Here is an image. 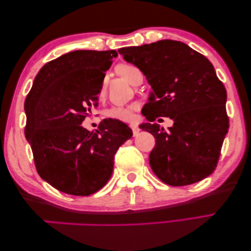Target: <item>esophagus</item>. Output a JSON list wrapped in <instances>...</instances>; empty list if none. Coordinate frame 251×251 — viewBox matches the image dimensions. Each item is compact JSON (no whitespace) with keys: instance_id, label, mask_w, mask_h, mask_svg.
<instances>
[{"instance_id":"esophagus-1","label":"esophagus","mask_w":251,"mask_h":251,"mask_svg":"<svg viewBox=\"0 0 251 251\" xmlns=\"http://www.w3.org/2000/svg\"><path fill=\"white\" fill-rule=\"evenodd\" d=\"M130 128L132 129V132H133V135H134V137L139 133V131H140V129L138 128V126H135V125H130Z\"/></svg>"}]
</instances>
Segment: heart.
<instances>
[{
	"mask_svg": "<svg viewBox=\"0 0 251 251\" xmlns=\"http://www.w3.org/2000/svg\"><path fill=\"white\" fill-rule=\"evenodd\" d=\"M116 70L119 75H120L122 77H125V79L128 82H130L131 84L133 83L135 77H137L139 75H141L140 70L132 64H119ZM102 93H103V91L100 93L101 96ZM105 116L118 121H130L133 117V106L114 105L112 108L106 110Z\"/></svg>",
	"mask_w": 251,
	"mask_h": 251,
	"instance_id": "heart-1",
	"label": "heart"
}]
</instances>
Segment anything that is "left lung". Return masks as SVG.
<instances>
[{"label":"left lung","mask_w":251,"mask_h":251,"mask_svg":"<svg viewBox=\"0 0 251 251\" xmlns=\"http://www.w3.org/2000/svg\"><path fill=\"white\" fill-rule=\"evenodd\" d=\"M118 52L142 71L152 89L142 108L149 122L140 129L155 138L149 155L154 175L175 187L210 176L229 128L227 92L210 61L174 40L121 48ZM158 116H169L174 126L164 131L151 124Z\"/></svg>","instance_id":"obj_1"}]
</instances>
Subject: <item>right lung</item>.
Wrapping results in <instances>:
<instances>
[{"mask_svg":"<svg viewBox=\"0 0 251 251\" xmlns=\"http://www.w3.org/2000/svg\"><path fill=\"white\" fill-rule=\"evenodd\" d=\"M118 53L77 50L44 64L24 102L25 138L38 174L57 190L90 196L109 181L119 147L132 137L126 123L104 119L96 132L82 122L97 105L104 72Z\"/></svg>","mask_w":251,"mask_h":251,"instance_id":"obj_1","label":"right lung"}]
</instances>
